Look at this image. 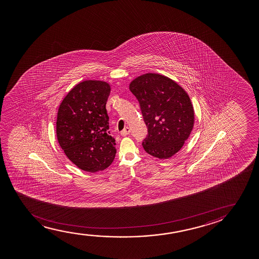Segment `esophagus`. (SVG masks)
Listing matches in <instances>:
<instances>
[{"label": "esophagus", "mask_w": 259, "mask_h": 259, "mask_svg": "<svg viewBox=\"0 0 259 259\" xmlns=\"http://www.w3.org/2000/svg\"><path fill=\"white\" fill-rule=\"evenodd\" d=\"M130 132H131L130 128L125 127L123 131H121L120 135H122V136H126V135L130 134Z\"/></svg>", "instance_id": "1"}]
</instances>
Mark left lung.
<instances>
[{"mask_svg":"<svg viewBox=\"0 0 259 259\" xmlns=\"http://www.w3.org/2000/svg\"><path fill=\"white\" fill-rule=\"evenodd\" d=\"M129 89L138 100L148 127L143 149L160 159L175 155L194 126L195 114L188 94L170 78L156 73L135 78Z\"/></svg>","mask_w":259,"mask_h":259,"instance_id":"1","label":"left lung"}]
</instances>
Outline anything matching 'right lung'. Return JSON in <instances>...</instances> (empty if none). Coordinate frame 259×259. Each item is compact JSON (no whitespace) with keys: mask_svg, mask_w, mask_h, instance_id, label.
<instances>
[{"mask_svg":"<svg viewBox=\"0 0 259 259\" xmlns=\"http://www.w3.org/2000/svg\"><path fill=\"white\" fill-rule=\"evenodd\" d=\"M110 93L106 82L85 80L68 93L58 109L59 145L72 163L90 172L110 166L117 152L106 110Z\"/></svg>","mask_w":259,"mask_h":259,"instance_id":"obj_1","label":"right lung"}]
</instances>
